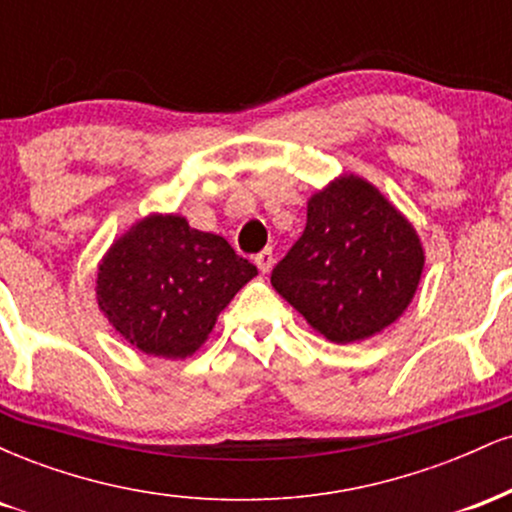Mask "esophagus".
<instances>
[{"label": "esophagus", "mask_w": 512, "mask_h": 512, "mask_svg": "<svg viewBox=\"0 0 512 512\" xmlns=\"http://www.w3.org/2000/svg\"><path fill=\"white\" fill-rule=\"evenodd\" d=\"M255 264L257 267H260V272L262 274H267L269 269H272V264H274V252L272 250H262V252H257L255 255Z\"/></svg>", "instance_id": "1"}]
</instances>
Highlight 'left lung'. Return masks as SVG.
<instances>
[{
  "label": "left lung",
  "mask_w": 512,
  "mask_h": 512,
  "mask_svg": "<svg viewBox=\"0 0 512 512\" xmlns=\"http://www.w3.org/2000/svg\"><path fill=\"white\" fill-rule=\"evenodd\" d=\"M424 272L414 226L356 175L310 197L303 236L272 269V286L334 344L383 332L407 310Z\"/></svg>",
  "instance_id": "8db88e82"
}]
</instances>
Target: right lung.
Instances as JSON below:
<instances>
[{
  "label": "right lung",
  "instance_id": "1",
  "mask_svg": "<svg viewBox=\"0 0 512 512\" xmlns=\"http://www.w3.org/2000/svg\"><path fill=\"white\" fill-rule=\"evenodd\" d=\"M255 274L226 238L190 228L182 216L151 214L103 257L96 296L110 325L139 351L185 358Z\"/></svg>",
  "mask_w": 512,
  "mask_h": 512
}]
</instances>
